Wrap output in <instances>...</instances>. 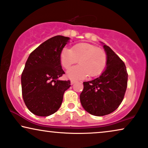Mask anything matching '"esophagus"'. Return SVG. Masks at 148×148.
<instances>
[{"mask_svg":"<svg viewBox=\"0 0 148 148\" xmlns=\"http://www.w3.org/2000/svg\"><path fill=\"white\" fill-rule=\"evenodd\" d=\"M76 82H77V80H71V85H74V84L75 83H76Z\"/></svg>","mask_w":148,"mask_h":148,"instance_id":"34e87169","label":"esophagus"}]
</instances>
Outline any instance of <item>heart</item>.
<instances>
[{"label": "heart", "instance_id": "b5f03b06", "mask_svg": "<svg viewBox=\"0 0 148 148\" xmlns=\"http://www.w3.org/2000/svg\"><path fill=\"white\" fill-rule=\"evenodd\" d=\"M78 60L79 65L71 68L67 72L68 78L81 79L89 75L91 77L100 75L106 66L107 55L104 50L87 43L74 45L72 49L65 47L61 50L60 61L63 68H70Z\"/></svg>", "mask_w": 148, "mask_h": 148}]
</instances>
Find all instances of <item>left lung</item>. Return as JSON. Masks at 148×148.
Here are the masks:
<instances>
[{
    "label": "left lung",
    "instance_id": "8db88e82",
    "mask_svg": "<svg viewBox=\"0 0 148 148\" xmlns=\"http://www.w3.org/2000/svg\"><path fill=\"white\" fill-rule=\"evenodd\" d=\"M107 55L106 70L100 77L84 82L80 100L91 115L103 116L115 111L124 98L128 73L123 61L109 46L104 45Z\"/></svg>",
    "mask_w": 148,
    "mask_h": 148
}]
</instances>
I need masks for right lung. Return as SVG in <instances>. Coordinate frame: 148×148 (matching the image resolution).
I'll return each mask as SVG.
<instances>
[{"instance_id":"add662e5","label":"right lung","mask_w":148,"mask_h":148,"mask_svg":"<svg viewBox=\"0 0 148 148\" xmlns=\"http://www.w3.org/2000/svg\"><path fill=\"white\" fill-rule=\"evenodd\" d=\"M70 38L57 35L42 43L30 54L21 76L22 98L31 113L46 117L61 105L70 80H59L65 74L60 61L61 50Z\"/></svg>"}]
</instances>
